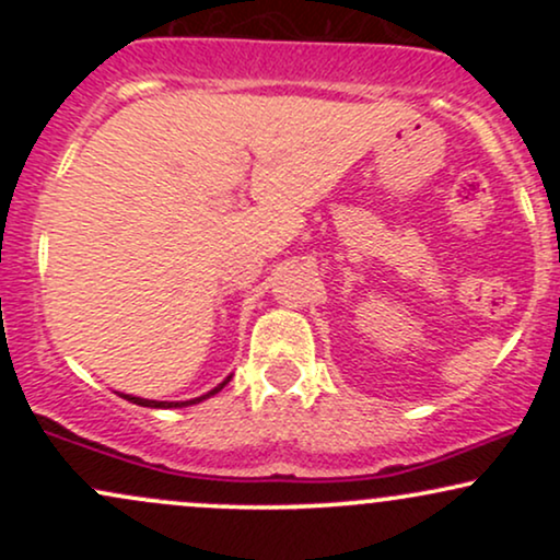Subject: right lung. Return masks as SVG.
I'll use <instances>...</instances> for the list:
<instances>
[{"label": "right lung", "instance_id": "right-lung-1", "mask_svg": "<svg viewBox=\"0 0 560 560\" xmlns=\"http://www.w3.org/2000/svg\"><path fill=\"white\" fill-rule=\"evenodd\" d=\"M231 382V376H226L223 378L221 384H218L215 389H210L208 395H202V397H195V400H186V402H168V400H144V397H133V395H124L128 402H137V405H141V408H186V405H195V402H202V400H208L210 395H215V392H221L223 387H226V384Z\"/></svg>", "mask_w": 560, "mask_h": 560}]
</instances>
